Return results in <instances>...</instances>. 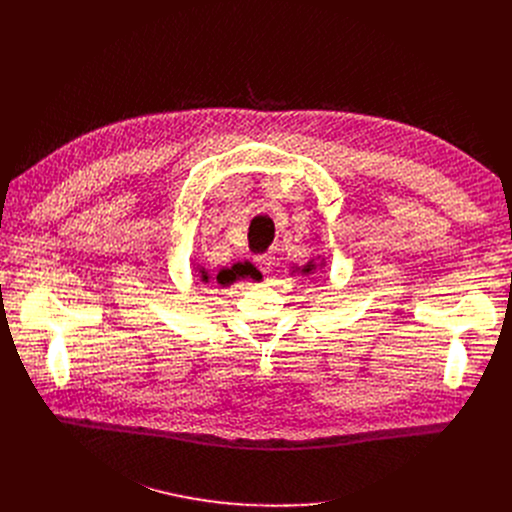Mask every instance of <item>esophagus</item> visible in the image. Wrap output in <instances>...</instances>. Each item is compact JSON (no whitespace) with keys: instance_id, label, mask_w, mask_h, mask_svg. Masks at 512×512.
<instances>
[{"instance_id":"1","label":"esophagus","mask_w":512,"mask_h":512,"mask_svg":"<svg viewBox=\"0 0 512 512\" xmlns=\"http://www.w3.org/2000/svg\"><path fill=\"white\" fill-rule=\"evenodd\" d=\"M255 263L259 265V269H261L263 273H271L273 267H275V255H271V253L257 255V257H255Z\"/></svg>"}]
</instances>
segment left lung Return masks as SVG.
Masks as SVG:
<instances>
[{
	"mask_svg": "<svg viewBox=\"0 0 512 512\" xmlns=\"http://www.w3.org/2000/svg\"><path fill=\"white\" fill-rule=\"evenodd\" d=\"M324 265H326V259L322 257V255H316V257H312L306 265H302V267H298V265H294L291 267V275H302V277H312V275H316V273H322L324 271Z\"/></svg>",
	"mask_w": 512,
	"mask_h": 512,
	"instance_id": "1",
	"label": "left lung"
}]
</instances>
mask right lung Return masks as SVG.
<instances>
[{"mask_svg": "<svg viewBox=\"0 0 512 512\" xmlns=\"http://www.w3.org/2000/svg\"><path fill=\"white\" fill-rule=\"evenodd\" d=\"M194 273L198 275L200 283H204V285L214 283V285H221V287H229V285H233L235 281H241V279H253V281L263 279L261 271L251 261L233 263L231 267H223L221 271H216V273H210L202 265H194Z\"/></svg>", "mask_w": 512, "mask_h": 512, "instance_id": "right-lung-1", "label": "right lung"}]
</instances>
